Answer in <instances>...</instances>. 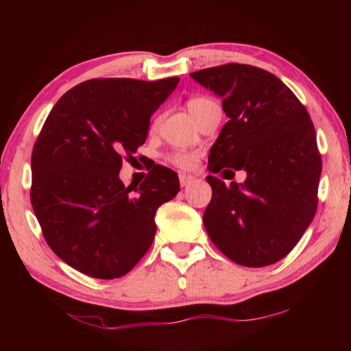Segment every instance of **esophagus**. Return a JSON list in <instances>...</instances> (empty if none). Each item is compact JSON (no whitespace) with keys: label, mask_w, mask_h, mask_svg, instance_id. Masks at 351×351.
Returning <instances> with one entry per match:
<instances>
[{"label":"esophagus","mask_w":351,"mask_h":351,"mask_svg":"<svg viewBox=\"0 0 351 351\" xmlns=\"http://www.w3.org/2000/svg\"><path fill=\"white\" fill-rule=\"evenodd\" d=\"M195 180L193 176H190V175H184V173H181L180 175V184H181V187H187L190 182H192Z\"/></svg>","instance_id":"1"}]
</instances>
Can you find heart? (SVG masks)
I'll use <instances>...</instances> for the list:
<instances>
[{
    "mask_svg": "<svg viewBox=\"0 0 351 351\" xmlns=\"http://www.w3.org/2000/svg\"><path fill=\"white\" fill-rule=\"evenodd\" d=\"M215 105L212 99L206 96H197L187 100V110L195 121L198 122V119L203 116V112L209 108V106ZM165 161L170 165H173L176 169L181 170H192L198 161V154L193 152H184V150H175L165 154Z\"/></svg>",
    "mask_w": 351,
    "mask_h": 351,
    "instance_id": "heart-1",
    "label": "heart"
}]
</instances>
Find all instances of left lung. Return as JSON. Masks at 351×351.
Returning <instances> with one entry per match:
<instances>
[{
  "label": "left lung",
  "instance_id": "1",
  "mask_svg": "<svg viewBox=\"0 0 351 351\" xmlns=\"http://www.w3.org/2000/svg\"><path fill=\"white\" fill-rule=\"evenodd\" d=\"M190 75L223 97L229 117L210 148L209 170L247 173L241 186L206 178L212 187L203 215L207 235L235 263H276L293 251L317 209L322 158L310 114L278 77L251 64Z\"/></svg>",
  "mask_w": 351,
  "mask_h": 351
}]
</instances>
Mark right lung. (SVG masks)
Wrapping results in <instances>:
<instances>
[{"instance_id":"obj_1","label":"right lung","mask_w":351,"mask_h":351,"mask_svg":"<svg viewBox=\"0 0 351 351\" xmlns=\"http://www.w3.org/2000/svg\"><path fill=\"white\" fill-rule=\"evenodd\" d=\"M178 83L91 79L64 93L47 116L32 150L31 203L46 243L71 268L111 280L150 249L158 207L176 197L180 180L154 165L132 193L119 171Z\"/></svg>"}]
</instances>
